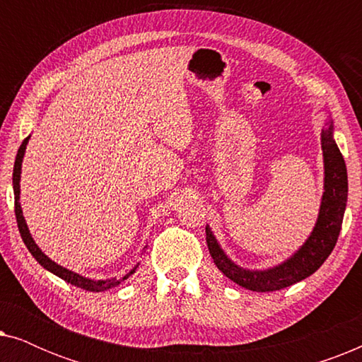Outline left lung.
<instances>
[{
    "label": "left lung",
    "instance_id": "left-lung-1",
    "mask_svg": "<svg viewBox=\"0 0 362 362\" xmlns=\"http://www.w3.org/2000/svg\"><path fill=\"white\" fill-rule=\"evenodd\" d=\"M321 148L325 160V192L321 199L318 221L303 245L285 260L269 270H245L235 265L224 254L209 226L206 227V242L211 257L222 274L252 291H275L305 280L323 265L333 252L343 224L348 201V173L344 158L333 140V123L321 132Z\"/></svg>",
    "mask_w": 362,
    "mask_h": 362
}]
</instances>
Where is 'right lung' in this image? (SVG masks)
Listing matches in <instances>:
<instances>
[{
	"label": "right lung",
	"instance_id": "right-lung-1",
	"mask_svg": "<svg viewBox=\"0 0 362 362\" xmlns=\"http://www.w3.org/2000/svg\"><path fill=\"white\" fill-rule=\"evenodd\" d=\"M28 140L29 136L26 138L21 143V146H19L18 150V155H16V160H14V170H13V189H14V214H16V222H18V229H19V234L23 237V242L26 244L28 250L31 252V255L36 259L39 264H41L44 269L51 272V274L57 275L59 279L66 280L67 284H71L74 286H78V288H83L87 291H103V290H108L112 288V286H115L120 284L122 280H127L128 276H130L133 272L136 270V267L133 270L128 272V274L123 276L122 280H117V279H108V280H90V279H86V276L76 274V272H71L67 269H64V267L57 265L56 262H52L49 259L47 255H44L41 249L36 245V242L33 240L31 234H29V229L26 226V221H24L23 217V211H21V204H19V180H21V163H23V156H24V151H26V145H28Z\"/></svg>",
	"mask_w": 362,
	"mask_h": 362
}]
</instances>
